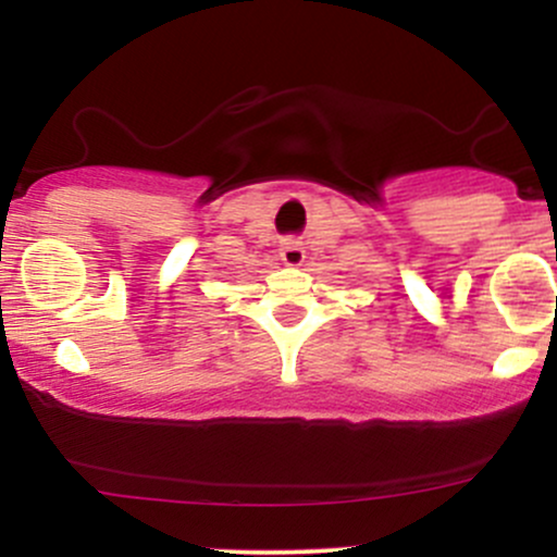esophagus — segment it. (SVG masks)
Masks as SVG:
<instances>
[{
    "mask_svg": "<svg viewBox=\"0 0 557 557\" xmlns=\"http://www.w3.org/2000/svg\"><path fill=\"white\" fill-rule=\"evenodd\" d=\"M280 259H283L287 267H298V264H304V259H306L304 246H300L298 240H285V243H283V248H280Z\"/></svg>",
    "mask_w": 557,
    "mask_h": 557,
    "instance_id": "1",
    "label": "esophagus"
}]
</instances>
